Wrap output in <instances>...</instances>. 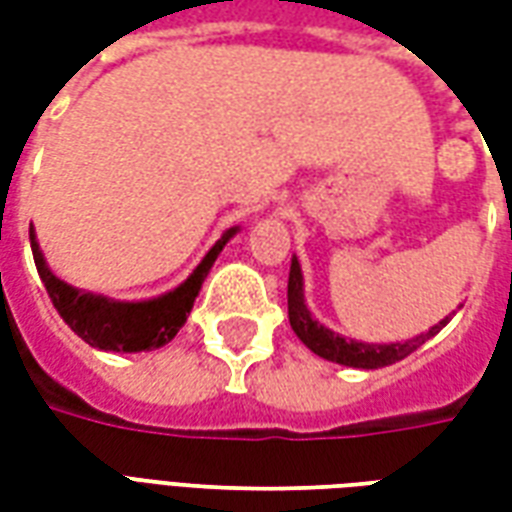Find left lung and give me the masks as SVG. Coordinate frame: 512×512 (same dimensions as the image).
Instances as JSON below:
<instances>
[{"label": "left lung", "instance_id": "obj_1", "mask_svg": "<svg viewBox=\"0 0 512 512\" xmlns=\"http://www.w3.org/2000/svg\"><path fill=\"white\" fill-rule=\"evenodd\" d=\"M288 318L290 329L296 332L301 343L310 348L312 354H318L326 362H337L345 367H359V370H378V367L395 365L408 354H414L419 345L430 340L433 334H439L450 318H444L436 326H430L425 334H417L406 343H362V340H351L343 334L332 332L329 326L312 318L304 301V274H301L299 257L293 255L290 260V277H288Z\"/></svg>", "mask_w": 512, "mask_h": 512}]
</instances>
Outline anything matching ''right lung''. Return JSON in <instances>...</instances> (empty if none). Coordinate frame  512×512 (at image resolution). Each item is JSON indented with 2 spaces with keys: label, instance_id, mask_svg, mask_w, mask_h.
Listing matches in <instances>:
<instances>
[{
  "label": "right lung",
  "instance_id": "right-lung-1",
  "mask_svg": "<svg viewBox=\"0 0 512 512\" xmlns=\"http://www.w3.org/2000/svg\"><path fill=\"white\" fill-rule=\"evenodd\" d=\"M235 233L238 227L224 230L222 238L205 252L200 266L194 268L178 288L145 301H117L101 293L73 288L51 271L32 227H29V244H32L40 279L49 290V299L54 301L62 321L93 348L115 351V354H139V351H153V348L167 345L180 332V326L186 323L194 307V299L200 296L208 271Z\"/></svg>",
  "mask_w": 512,
  "mask_h": 512
}]
</instances>
